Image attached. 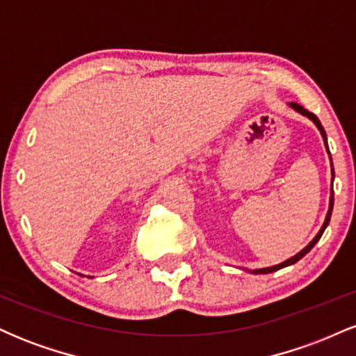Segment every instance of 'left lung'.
Listing matches in <instances>:
<instances>
[{"label": "left lung", "mask_w": 356, "mask_h": 356, "mask_svg": "<svg viewBox=\"0 0 356 356\" xmlns=\"http://www.w3.org/2000/svg\"><path fill=\"white\" fill-rule=\"evenodd\" d=\"M291 105L293 108L296 110V112H300L301 115H305V117H308L309 120H313L314 122V125L318 127V130H320L321 132V137H323V140H325V145H326V149H328V144H326V134H325V129H323V125H321V122L318 120V117L314 115V113H312V112H308V110L306 108H303L301 107L300 104H296V102H291ZM332 172H333V169H332ZM334 175V174H333ZM332 211H333V191H332V197H330V209H328V214H326V219H325V222H323V226H321V229H320V232H318L316 236H314V239L312 241V243L308 244V246H306L303 251H300L298 252L296 256H293V257H289L288 261H284V263H281V264H276V266H271V268H263V269H254V275H268V273H273V271H277V269H281V268H286V266H291V264H295L296 261H300L301 257L303 256H306L308 254L309 251H312L313 249V246L314 244L318 243V241H320V238H321V234L323 232H325V229H326V226H328V222H330V218H332Z\"/></svg>", "instance_id": "8db88e82"}]
</instances>
